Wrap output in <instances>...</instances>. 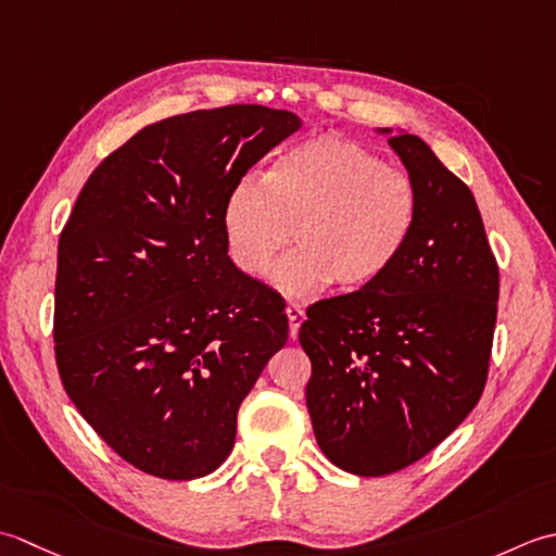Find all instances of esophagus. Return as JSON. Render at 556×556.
I'll return each instance as SVG.
<instances>
[{"label":"esophagus","mask_w":556,"mask_h":556,"mask_svg":"<svg viewBox=\"0 0 556 556\" xmlns=\"http://www.w3.org/2000/svg\"><path fill=\"white\" fill-rule=\"evenodd\" d=\"M286 314H288V321H290V336L292 338H298V331H300V326H302V321L307 319V316H304V309L300 307V304H294V302H290L288 307H286Z\"/></svg>","instance_id":"esophagus-1"}]
</instances>
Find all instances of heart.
<instances>
[{"instance_id":"b5f03b06","label":"heart","mask_w":556,"mask_h":556,"mask_svg":"<svg viewBox=\"0 0 556 556\" xmlns=\"http://www.w3.org/2000/svg\"><path fill=\"white\" fill-rule=\"evenodd\" d=\"M420 215L410 177L365 146L324 134L286 149L264 182L244 177L223 201V235L235 268L264 280L290 240L298 249L274 270L280 290L353 292L381 280L403 256Z\"/></svg>"}]
</instances>
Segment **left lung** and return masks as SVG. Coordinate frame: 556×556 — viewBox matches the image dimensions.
<instances>
[{
  "mask_svg": "<svg viewBox=\"0 0 556 556\" xmlns=\"http://www.w3.org/2000/svg\"><path fill=\"white\" fill-rule=\"evenodd\" d=\"M377 134L417 187L415 232L387 276L316 302L300 328L316 444L362 478L420 460L478 405L500 300L472 191L420 136Z\"/></svg>",
  "mask_w": 556,
  "mask_h": 556,
  "instance_id": "8db88e82",
  "label": "left lung"
}]
</instances>
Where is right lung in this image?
<instances>
[{"mask_svg": "<svg viewBox=\"0 0 556 556\" xmlns=\"http://www.w3.org/2000/svg\"><path fill=\"white\" fill-rule=\"evenodd\" d=\"M302 127L228 105L143 127L88 177L56 249L54 355L110 448L155 478L230 456L237 410L288 343L280 294L235 268L223 201Z\"/></svg>", "mask_w": 556, "mask_h": 556, "instance_id": "1", "label": "right lung"}]
</instances>
